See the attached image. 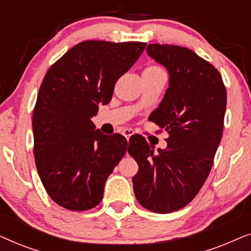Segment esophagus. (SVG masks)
Masks as SVG:
<instances>
[{
	"mask_svg": "<svg viewBox=\"0 0 251 251\" xmlns=\"http://www.w3.org/2000/svg\"><path fill=\"white\" fill-rule=\"evenodd\" d=\"M133 133H135V131H133V130H132V129H129V128H125V129H123V130H122V135H123V136H125L126 139H129V138H130V137H131V136L133 135Z\"/></svg>",
	"mask_w": 251,
	"mask_h": 251,
	"instance_id": "1",
	"label": "esophagus"
}]
</instances>
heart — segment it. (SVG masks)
Here are the masks:
<instances>
[{
  "label": "heart",
  "mask_w": 251,
  "mask_h": 251,
  "mask_svg": "<svg viewBox=\"0 0 251 251\" xmlns=\"http://www.w3.org/2000/svg\"><path fill=\"white\" fill-rule=\"evenodd\" d=\"M157 73H163L162 68L156 66V65H149V66L145 67V70L143 71V75L145 74H157Z\"/></svg>",
  "instance_id": "b5f03b06"
}]
</instances>
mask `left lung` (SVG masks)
Returning a JSON list of instances; mask_svg holds the SVG:
<instances>
[{
  "label": "left lung",
  "instance_id": "left-lung-1",
  "mask_svg": "<svg viewBox=\"0 0 251 251\" xmlns=\"http://www.w3.org/2000/svg\"><path fill=\"white\" fill-rule=\"evenodd\" d=\"M146 50L169 73V88L149 118L169 137L157 153L144 137L129 144L139 167L133 192L144 208L169 214L190 203L210 173L224 128L226 88L219 72L187 48L154 43Z\"/></svg>",
  "mask_w": 251,
  "mask_h": 251
}]
</instances>
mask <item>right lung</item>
<instances>
[{
    "label": "right lung",
    "mask_w": 251,
    "mask_h": 251,
    "mask_svg": "<svg viewBox=\"0 0 251 251\" xmlns=\"http://www.w3.org/2000/svg\"><path fill=\"white\" fill-rule=\"evenodd\" d=\"M145 47L83 41L48 70L33 111L34 157L47 193L60 207L84 211L101 201L128 142L95 130L91 118L111 101L115 82Z\"/></svg>",
    "instance_id": "add662e5"
}]
</instances>
